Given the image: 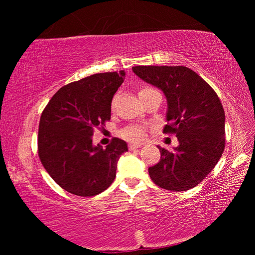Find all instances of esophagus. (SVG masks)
Listing matches in <instances>:
<instances>
[{
    "label": "esophagus",
    "mask_w": 255,
    "mask_h": 255,
    "mask_svg": "<svg viewBox=\"0 0 255 255\" xmlns=\"http://www.w3.org/2000/svg\"><path fill=\"white\" fill-rule=\"evenodd\" d=\"M139 147H141V146L140 145H137V144H129L128 145L129 150H133V149H137V148H139Z\"/></svg>",
    "instance_id": "esophagus-1"
}]
</instances>
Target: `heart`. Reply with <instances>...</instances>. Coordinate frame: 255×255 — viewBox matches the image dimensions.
<instances>
[{
  "label": "heart",
  "instance_id": "1",
  "mask_svg": "<svg viewBox=\"0 0 255 255\" xmlns=\"http://www.w3.org/2000/svg\"><path fill=\"white\" fill-rule=\"evenodd\" d=\"M154 91H156V90L149 88V86H143V88L138 90V96H139L141 101H144V99ZM122 135L124 138H126L129 141H132V143H140L147 136V130L144 126L133 125V126H128L125 128L122 131Z\"/></svg>",
  "mask_w": 255,
  "mask_h": 255
}]
</instances>
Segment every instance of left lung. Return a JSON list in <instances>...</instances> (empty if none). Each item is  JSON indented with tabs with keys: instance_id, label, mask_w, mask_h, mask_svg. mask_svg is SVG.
I'll list each match as a JSON object with an SVG mask.
<instances>
[{
	"instance_id": "left-lung-1",
	"label": "left lung",
	"mask_w": 255,
	"mask_h": 255,
	"mask_svg": "<svg viewBox=\"0 0 255 255\" xmlns=\"http://www.w3.org/2000/svg\"><path fill=\"white\" fill-rule=\"evenodd\" d=\"M132 72L161 89L167 101L165 133H175L179 146L159 148L161 159L148 169L153 182L171 191L199 184L225 148V112L217 93L185 66H135Z\"/></svg>"
}]
</instances>
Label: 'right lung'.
Returning <instances> with one entry per match:
<instances>
[{"instance_id":"right-lung-1","label":"right lung","mask_w":255,"mask_h":255,"mask_svg":"<svg viewBox=\"0 0 255 255\" xmlns=\"http://www.w3.org/2000/svg\"><path fill=\"white\" fill-rule=\"evenodd\" d=\"M125 71L99 73L60 88L42 111L38 155L56 183L80 197L97 196L114 182L127 143L114 138L93 146L94 129L111 117V101Z\"/></svg>"}]
</instances>
